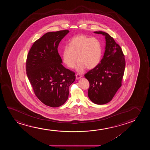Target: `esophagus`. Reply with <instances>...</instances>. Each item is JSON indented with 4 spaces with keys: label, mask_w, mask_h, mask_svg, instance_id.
Listing matches in <instances>:
<instances>
[{
    "label": "esophagus",
    "mask_w": 150,
    "mask_h": 150,
    "mask_svg": "<svg viewBox=\"0 0 150 150\" xmlns=\"http://www.w3.org/2000/svg\"><path fill=\"white\" fill-rule=\"evenodd\" d=\"M82 77V75L81 74H77L76 75V78L77 79H78Z\"/></svg>",
    "instance_id": "1"
}]
</instances>
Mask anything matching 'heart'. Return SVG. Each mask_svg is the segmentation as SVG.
I'll return each mask as SVG.
<instances>
[{
  "label": "heart",
  "instance_id": "heart-1",
  "mask_svg": "<svg viewBox=\"0 0 150 150\" xmlns=\"http://www.w3.org/2000/svg\"><path fill=\"white\" fill-rule=\"evenodd\" d=\"M62 52V61L69 68H74L78 60L76 70L83 71L85 68L92 69L101 61L103 50L100 41L95 38L77 35L70 40Z\"/></svg>",
  "mask_w": 150,
  "mask_h": 150
}]
</instances>
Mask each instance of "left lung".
I'll list each match as a JSON object with an SVG mask.
<instances>
[{
    "mask_svg": "<svg viewBox=\"0 0 150 150\" xmlns=\"http://www.w3.org/2000/svg\"><path fill=\"white\" fill-rule=\"evenodd\" d=\"M105 36V48L100 62L84 77L90 83L88 98L97 105H104L112 99L121 86L125 61L121 47L105 32H94Z\"/></svg>",
    "mask_w": 150,
    "mask_h": 150,
    "instance_id": "1",
    "label": "left lung"
}]
</instances>
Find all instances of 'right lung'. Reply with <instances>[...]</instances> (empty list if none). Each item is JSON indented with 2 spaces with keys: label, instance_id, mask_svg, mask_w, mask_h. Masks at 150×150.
I'll list each match as a JSON object with an SVG mask.
<instances>
[{
  "label": "right lung",
  "instance_id": "right-lung-1",
  "mask_svg": "<svg viewBox=\"0 0 150 150\" xmlns=\"http://www.w3.org/2000/svg\"><path fill=\"white\" fill-rule=\"evenodd\" d=\"M69 32L62 30L45 33L34 42L26 62L27 75L37 98L49 107L64 105L74 82L75 73L62 66L58 52L62 39Z\"/></svg>",
  "mask_w": 150,
  "mask_h": 150
}]
</instances>
